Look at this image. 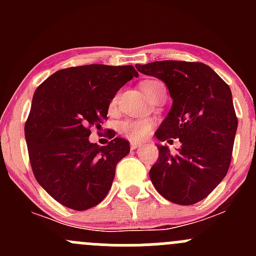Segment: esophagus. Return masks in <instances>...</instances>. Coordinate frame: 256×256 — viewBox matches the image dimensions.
Masks as SVG:
<instances>
[{
	"instance_id": "esophagus-1",
	"label": "esophagus",
	"mask_w": 256,
	"mask_h": 256,
	"mask_svg": "<svg viewBox=\"0 0 256 256\" xmlns=\"http://www.w3.org/2000/svg\"><path fill=\"white\" fill-rule=\"evenodd\" d=\"M130 146H131V148H132V150H136V148H138V147L142 146V144H141L140 142H131Z\"/></svg>"
}]
</instances>
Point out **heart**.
I'll return each mask as SVG.
<instances>
[{
    "instance_id": "1",
    "label": "heart",
    "mask_w": 256,
    "mask_h": 256,
    "mask_svg": "<svg viewBox=\"0 0 256 256\" xmlns=\"http://www.w3.org/2000/svg\"><path fill=\"white\" fill-rule=\"evenodd\" d=\"M154 82H144L141 84V89H144ZM116 102V98L112 99V105ZM152 128H154V122L151 118H130V120H125L120 124L118 130L120 132L125 136L128 140L130 141H141L144 140L147 136L151 134Z\"/></svg>"
}]
</instances>
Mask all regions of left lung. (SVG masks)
<instances>
[{
    "mask_svg": "<svg viewBox=\"0 0 256 256\" xmlns=\"http://www.w3.org/2000/svg\"><path fill=\"white\" fill-rule=\"evenodd\" d=\"M136 68L166 82L174 99L156 138L180 142L176 154L157 144L160 156L150 178L170 202L194 204L222 182L230 166L238 128L230 88L200 62L161 60Z\"/></svg>",
    "mask_w": 256,
    "mask_h": 256,
    "instance_id": "8db88e82",
    "label": "left lung"
}]
</instances>
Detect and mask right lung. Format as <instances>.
I'll list each match as a JSON object with an SVG mask.
<instances>
[{
  "instance_id": "obj_1",
  "label": "right lung",
  "mask_w": 256,
  "mask_h": 256,
  "mask_svg": "<svg viewBox=\"0 0 256 256\" xmlns=\"http://www.w3.org/2000/svg\"><path fill=\"white\" fill-rule=\"evenodd\" d=\"M134 76L138 73L132 66L89 64L60 69L36 89L24 124L30 167L37 182L66 208L99 204L112 188L116 164L130 152L128 141L112 130L106 146L92 144L89 136Z\"/></svg>"
}]
</instances>
